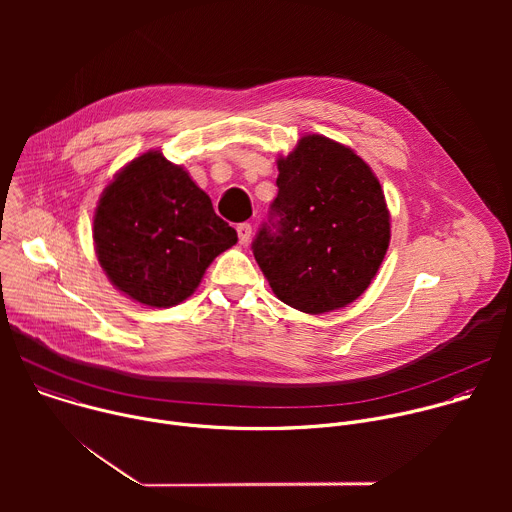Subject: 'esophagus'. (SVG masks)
Listing matches in <instances>:
<instances>
[{
  "instance_id": "esophagus-1",
  "label": "esophagus",
  "mask_w": 512,
  "mask_h": 512,
  "mask_svg": "<svg viewBox=\"0 0 512 512\" xmlns=\"http://www.w3.org/2000/svg\"><path fill=\"white\" fill-rule=\"evenodd\" d=\"M237 235H239V243H241V245H247L249 239H251V235H253V227H251L249 223H241V225L237 227Z\"/></svg>"
}]
</instances>
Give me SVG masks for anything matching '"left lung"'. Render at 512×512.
<instances>
[{
  "label": "left lung",
  "instance_id": "1",
  "mask_svg": "<svg viewBox=\"0 0 512 512\" xmlns=\"http://www.w3.org/2000/svg\"><path fill=\"white\" fill-rule=\"evenodd\" d=\"M277 196L251 249L273 294L306 314L364 294L389 249L385 194L350 148L304 135L277 160Z\"/></svg>",
  "mask_w": 512,
  "mask_h": 512
}]
</instances>
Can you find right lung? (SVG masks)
<instances>
[{"instance_id":"obj_1","label":"right lung","mask_w":512,"mask_h":512,"mask_svg":"<svg viewBox=\"0 0 512 512\" xmlns=\"http://www.w3.org/2000/svg\"><path fill=\"white\" fill-rule=\"evenodd\" d=\"M93 239L119 291L139 304L170 308L194 294L212 259L237 243V231L184 168L148 152L105 188Z\"/></svg>"}]
</instances>
